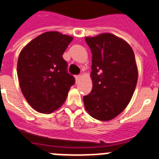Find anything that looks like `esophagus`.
I'll list each match as a JSON object with an SVG mask.
<instances>
[{"instance_id": "34e87169", "label": "esophagus", "mask_w": 159, "mask_h": 159, "mask_svg": "<svg viewBox=\"0 0 159 159\" xmlns=\"http://www.w3.org/2000/svg\"><path fill=\"white\" fill-rule=\"evenodd\" d=\"M80 79H81V75H78L75 76V80H76V81H79Z\"/></svg>"}]
</instances>
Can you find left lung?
<instances>
[{
  "mask_svg": "<svg viewBox=\"0 0 159 159\" xmlns=\"http://www.w3.org/2000/svg\"><path fill=\"white\" fill-rule=\"evenodd\" d=\"M92 52L91 92L83 97L92 117L110 120L123 111L138 82V68L129 44L111 33L85 38Z\"/></svg>",
  "mask_w": 159,
  "mask_h": 159,
  "instance_id": "left-lung-1",
  "label": "left lung"
}]
</instances>
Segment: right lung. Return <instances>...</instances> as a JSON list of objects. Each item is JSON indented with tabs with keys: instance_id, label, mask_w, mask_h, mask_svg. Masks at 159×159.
Masks as SVG:
<instances>
[{
	"instance_id": "right-lung-1",
	"label": "right lung",
	"mask_w": 159,
	"mask_h": 159,
	"mask_svg": "<svg viewBox=\"0 0 159 159\" xmlns=\"http://www.w3.org/2000/svg\"><path fill=\"white\" fill-rule=\"evenodd\" d=\"M73 38L58 32H47L21 50L17 75L21 92L33 109L51 113L65 101L75 77L68 73L63 58Z\"/></svg>"
}]
</instances>
